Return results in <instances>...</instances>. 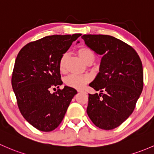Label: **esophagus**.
Here are the masks:
<instances>
[{
  "label": "esophagus",
  "mask_w": 154,
  "mask_h": 154,
  "mask_svg": "<svg viewBox=\"0 0 154 154\" xmlns=\"http://www.w3.org/2000/svg\"><path fill=\"white\" fill-rule=\"evenodd\" d=\"M77 91L78 92H85V91L84 90H82V89H79V90H77Z\"/></svg>",
  "instance_id": "1"
}]
</instances>
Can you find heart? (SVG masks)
Returning <instances> with one entry per match:
<instances>
[{
  "label": "heart",
  "instance_id": "heart-1",
  "mask_svg": "<svg viewBox=\"0 0 154 154\" xmlns=\"http://www.w3.org/2000/svg\"><path fill=\"white\" fill-rule=\"evenodd\" d=\"M77 52L79 57L85 63L94 60V53L90 48L87 47V46H80V48H78ZM66 61H67V55H66V54H63L59 60V69L61 72H64L66 71ZM90 79V76L87 75V74H84V75L72 74V75L66 77V80H65V82L69 87L75 88H82L87 82L89 81Z\"/></svg>",
  "mask_w": 154,
  "mask_h": 154
}]
</instances>
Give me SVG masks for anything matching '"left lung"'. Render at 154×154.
<instances>
[{
  "instance_id": "left-lung-1",
  "label": "left lung",
  "mask_w": 154,
  "mask_h": 154,
  "mask_svg": "<svg viewBox=\"0 0 154 154\" xmlns=\"http://www.w3.org/2000/svg\"><path fill=\"white\" fill-rule=\"evenodd\" d=\"M85 43L103 55L100 72L89 85L100 93L88 94L87 114L97 127L111 130L132 114L143 88L142 61L131 46L114 37L84 35Z\"/></svg>"
}]
</instances>
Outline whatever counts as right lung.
<instances>
[{"mask_svg":"<svg viewBox=\"0 0 154 154\" xmlns=\"http://www.w3.org/2000/svg\"><path fill=\"white\" fill-rule=\"evenodd\" d=\"M81 34L51 35L30 42L17 54L12 85L17 106L26 120L39 131H51L62 122L77 93L62 85L59 60ZM58 89L53 94L50 89Z\"/></svg>","mask_w":154,"mask_h":154,"instance_id":"right-lung-1","label":"right lung"}]
</instances>
